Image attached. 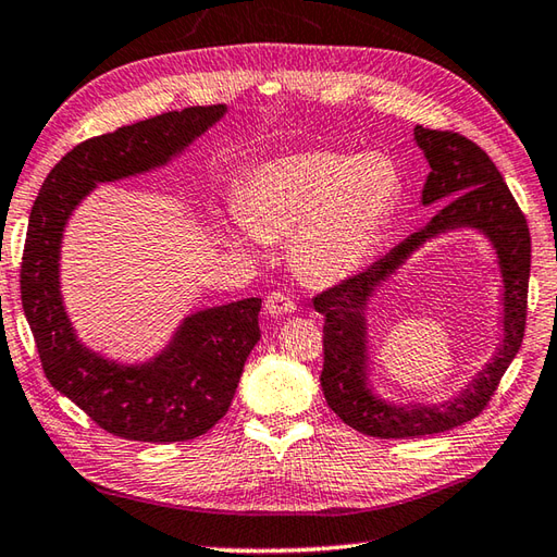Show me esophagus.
I'll list each match as a JSON object with an SVG mask.
<instances>
[{"instance_id": "1", "label": "esophagus", "mask_w": 557, "mask_h": 557, "mask_svg": "<svg viewBox=\"0 0 557 557\" xmlns=\"http://www.w3.org/2000/svg\"><path fill=\"white\" fill-rule=\"evenodd\" d=\"M264 310L274 317L290 314L295 310V300L283 290H271L264 300Z\"/></svg>"}]
</instances>
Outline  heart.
Wrapping results in <instances>:
<instances>
[{
    "instance_id": "heart-1",
    "label": "heart",
    "mask_w": 557,
    "mask_h": 557,
    "mask_svg": "<svg viewBox=\"0 0 557 557\" xmlns=\"http://www.w3.org/2000/svg\"><path fill=\"white\" fill-rule=\"evenodd\" d=\"M399 168L384 153L300 151L249 173L235 243L288 238L295 269L336 283L368 262L401 199Z\"/></svg>"
}]
</instances>
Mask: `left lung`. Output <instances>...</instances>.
Masks as SVG:
<instances>
[{
	"mask_svg": "<svg viewBox=\"0 0 557 557\" xmlns=\"http://www.w3.org/2000/svg\"><path fill=\"white\" fill-rule=\"evenodd\" d=\"M430 175L423 207L446 203L421 231L360 274L314 295V310L324 314L322 392L329 408L358 433L399 440L447 433L483 413L509 362L524 338L527 293L531 271V235L524 213L487 153L459 132L413 129ZM454 227H475L494 243L506 283V336L494 360L457 400L433 407H392L374 397L367 384L364 308L369 295L430 236Z\"/></svg>",
	"mask_w": 557,
	"mask_h": 557,
	"instance_id": "obj_1",
	"label": "left lung"
}]
</instances>
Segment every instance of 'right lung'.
<instances>
[{
    "label": "right lung",
    "instance_id": "1",
    "mask_svg": "<svg viewBox=\"0 0 557 557\" xmlns=\"http://www.w3.org/2000/svg\"><path fill=\"white\" fill-rule=\"evenodd\" d=\"M225 115V106L163 112L86 139L45 177L21 259V302L45 377L106 433L136 442H185L228 411L249 350L259 342L262 298L209 308L177 326L161 356L120 366L78 344L60 295V245L72 211L98 183L165 165Z\"/></svg>",
    "mask_w": 557,
    "mask_h": 557
}]
</instances>
